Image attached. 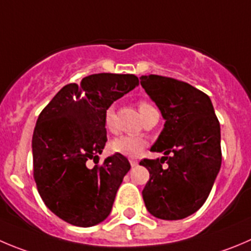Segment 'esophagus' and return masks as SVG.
<instances>
[{
    "mask_svg": "<svg viewBox=\"0 0 251 251\" xmlns=\"http://www.w3.org/2000/svg\"><path fill=\"white\" fill-rule=\"evenodd\" d=\"M129 163L132 166H137L138 165V160L134 159V157H132V159H129Z\"/></svg>",
    "mask_w": 251,
    "mask_h": 251,
    "instance_id": "34e87169",
    "label": "esophagus"
}]
</instances>
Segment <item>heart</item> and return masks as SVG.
Instances as JSON below:
<instances>
[{
  "label": "heart",
  "instance_id": "obj_1",
  "mask_svg": "<svg viewBox=\"0 0 251 251\" xmlns=\"http://www.w3.org/2000/svg\"><path fill=\"white\" fill-rule=\"evenodd\" d=\"M140 114L145 113V112L152 111L154 106H151L148 102H140L139 104ZM113 119H114V108L113 106H109L104 112V127L106 129H112L113 127ZM145 147V140L139 137H134V135H119V137L114 138L111 140L108 144V149L112 152L116 154L124 155V156H137Z\"/></svg>",
  "mask_w": 251,
  "mask_h": 251
}]
</instances>
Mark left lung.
I'll return each instance as SVG.
<instances>
[{
    "label": "left lung",
    "instance_id": "1",
    "mask_svg": "<svg viewBox=\"0 0 251 251\" xmlns=\"http://www.w3.org/2000/svg\"><path fill=\"white\" fill-rule=\"evenodd\" d=\"M140 83L165 119L150 149L165 156L139 163L150 174L145 207L159 219L186 218L206 202L219 173L221 126L211 99L190 83L159 75L142 76Z\"/></svg>",
    "mask_w": 251,
    "mask_h": 251
}]
</instances>
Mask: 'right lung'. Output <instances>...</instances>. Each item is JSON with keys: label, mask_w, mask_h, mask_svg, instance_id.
<instances>
[{"label": "right lung", "mask_w": 251, "mask_h": 251, "mask_svg": "<svg viewBox=\"0 0 251 251\" xmlns=\"http://www.w3.org/2000/svg\"><path fill=\"white\" fill-rule=\"evenodd\" d=\"M139 85L135 75L95 74L61 88L39 114L32 139L33 168L45 206L63 221L92 226L109 216L130 164L113 154L99 160L107 142L106 109Z\"/></svg>", "instance_id": "add662e5"}]
</instances>
